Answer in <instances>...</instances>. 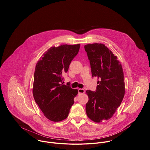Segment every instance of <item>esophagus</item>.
<instances>
[{
	"label": "esophagus",
	"instance_id": "1",
	"mask_svg": "<svg viewBox=\"0 0 150 150\" xmlns=\"http://www.w3.org/2000/svg\"><path fill=\"white\" fill-rule=\"evenodd\" d=\"M84 92H85V90L83 88H79L78 89L79 94H83Z\"/></svg>",
	"mask_w": 150,
	"mask_h": 150
}]
</instances>
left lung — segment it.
I'll list each match as a JSON object with an SVG mask.
<instances>
[{
    "mask_svg": "<svg viewBox=\"0 0 150 150\" xmlns=\"http://www.w3.org/2000/svg\"><path fill=\"white\" fill-rule=\"evenodd\" d=\"M92 76L98 79L96 90H87L88 117L96 122L110 119L120 106L125 94L124 72L116 56L104 44L84 45Z\"/></svg>",
    "mask_w": 150,
    "mask_h": 150,
    "instance_id": "obj_1",
    "label": "left lung"
}]
</instances>
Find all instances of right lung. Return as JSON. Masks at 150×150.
I'll use <instances>...</instances> for the list:
<instances>
[{"label":"right lung","mask_w":150,"mask_h":150,"mask_svg":"<svg viewBox=\"0 0 150 150\" xmlns=\"http://www.w3.org/2000/svg\"><path fill=\"white\" fill-rule=\"evenodd\" d=\"M80 44L53 47L37 62L34 75V98L50 121H61L67 118L78 94L70 84H63V74L67 72L71 61L77 55Z\"/></svg>","instance_id":"add662e5"}]
</instances>
